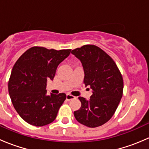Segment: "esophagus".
<instances>
[{"instance_id": "34e87169", "label": "esophagus", "mask_w": 149, "mask_h": 149, "mask_svg": "<svg viewBox=\"0 0 149 149\" xmlns=\"http://www.w3.org/2000/svg\"><path fill=\"white\" fill-rule=\"evenodd\" d=\"M73 99H75V97L74 96L71 95V94H68L67 95H66V100H67L68 101H70V100H73Z\"/></svg>"}]
</instances>
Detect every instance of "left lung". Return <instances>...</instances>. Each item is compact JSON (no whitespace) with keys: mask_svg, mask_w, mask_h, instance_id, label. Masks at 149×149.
Segmentation results:
<instances>
[{"mask_svg":"<svg viewBox=\"0 0 149 149\" xmlns=\"http://www.w3.org/2000/svg\"><path fill=\"white\" fill-rule=\"evenodd\" d=\"M71 53L83 65L84 84L92 89L89 100L79 97L81 107L74 112L75 118L87 127L102 125L113 116L123 97V79L120 71L113 59L94 45L76 48Z\"/></svg>","mask_w":149,"mask_h":149,"instance_id":"obj_1","label":"left lung"}]
</instances>
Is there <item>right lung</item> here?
I'll use <instances>...</instances> for the list:
<instances>
[{"label": "right lung", "instance_id": "1", "mask_svg": "<svg viewBox=\"0 0 149 149\" xmlns=\"http://www.w3.org/2000/svg\"><path fill=\"white\" fill-rule=\"evenodd\" d=\"M70 51L34 46L15 63L8 80V93L16 112L29 124L46 125L56 118L66 94L47 95L46 82L53 80L58 65Z\"/></svg>", "mask_w": 149, "mask_h": 149}]
</instances>
